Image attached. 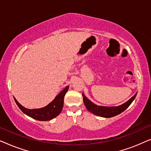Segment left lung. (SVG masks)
I'll list each match as a JSON object with an SVG mask.
<instances>
[{"label": "left lung", "instance_id": "obj_1", "mask_svg": "<svg viewBox=\"0 0 151 151\" xmlns=\"http://www.w3.org/2000/svg\"><path fill=\"white\" fill-rule=\"evenodd\" d=\"M136 96H137V93L131 99H129L127 102L119 105V106H98V105L94 104L89 99L86 98L85 95L82 93L84 104L85 105L86 108L87 109V110L90 111L91 113H92L93 114L102 117H112L115 116V115L120 114L121 113H122L124 111H125L130 106V104L133 102L134 99L135 98Z\"/></svg>", "mask_w": 151, "mask_h": 151}]
</instances>
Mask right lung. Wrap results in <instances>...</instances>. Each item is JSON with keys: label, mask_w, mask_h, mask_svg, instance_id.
Instances as JSON below:
<instances>
[{"label": "right lung", "mask_w": 151, "mask_h": 151, "mask_svg": "<svg viewBox=\"0 0 151 151\" xmlns=\"http://www.w3.org/2000/svg\"><path fill=\"white\" fill-rule=\"evenodd\" d=\"M69 86H67L58 95L55 96L52 102H51L46 106L40 109H29L22 106L19 102L16 100L15 98L14 100L19 107V109L28 116L32 117L33 119L39 121H48L51 120L55 117H57L61 113L64 104V97L66 93L69 89Z\"/></svg>", "instance_id": "1"}]
</instances>
